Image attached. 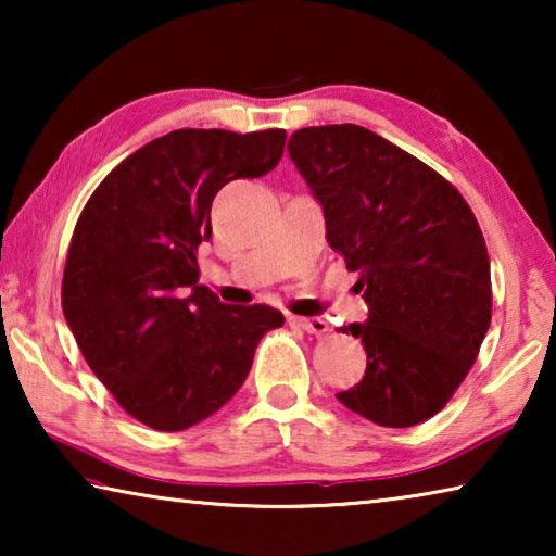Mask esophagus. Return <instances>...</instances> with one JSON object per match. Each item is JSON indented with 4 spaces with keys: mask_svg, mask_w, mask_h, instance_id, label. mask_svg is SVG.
<instances>
[{
    "mask_svg": "<svg viewBox=\"0 0 556 556\" xmlns=\"http://www.w3.org/2000/svg\"><path fill=\"white\" fill-rule=\"evenodd\" d=\"M289 321L294 324V326H299V328H304L306 333L321 336V333L328 331L326 318H321V316H289Z\"/></svg>",
    "mask_w": 556,
    "mask_h": 556,
    "instance_id": "esophagus-1",
    "label": "esophagus"
}]
</instances>
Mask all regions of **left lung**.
I'll list each match as a JSON object with an SVG mask.
<instances>
[{"label":"left lung","instance_id":"1","mask_svg":"<svg viewBox=\"0 0 556 556\" xmlns=\"http://www.w3.org/2000/svg\"><path fill=\"white\" fill-rule=\"evenodd\" d=\"M287 149L368 304V321L343 326L363 341L368 368L336 397L380 427L434 417L491 326L478 220L444 176L365 127H306Z\"/></svg>","mask_w":556,"mask_h":556}]
</instances>
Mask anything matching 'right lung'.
<instances>
[{
	"label": "right lung",
	"instance_id": "right-lung-1",
	"mask_svg": "<svg viewBox=\"0 0 556 556\" xmlns=\"http://www.w3.org/2000/svg\"><path fill=\"white\" fill-rule=\"evenodd\" d=\"M287 131L176 129L112 168L83 208L63 271V314L83 357L119 407L181 431L242 388L277 308L223 304L199 285L211 203L235 178H260Z\"/></svg>",
	"mask_w": 556,
	"mask_h": 556
}]
</instances>
